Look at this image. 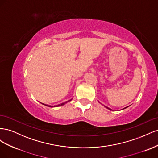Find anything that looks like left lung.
<instances>
[{"label": "left lung", "mask_w": 158, "mask_h": 158, "mask_svg": "<svg viewBox=\"0 0 158 158\" xmlns=\"http://www.w3.org/2000/svg\"><path fill=\"white\" fill-rule=\"evenodd\" d=\"M105 107H106V108H107L108 109H109V110H111H111H112V109H110V108H109V107H106V106H105ZM127 107H125V108H124V109H126Z\"/></svg>", "instance_id": "left-lung-1"}]
</instances>
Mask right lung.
<instances>
[{
	"label": "right lung",
	"mask_w": 158,
	"mask_h": 158,
	"mask_svg": "<svg viewBox=\"0 0 158 158\" xmlns=\"http://www.w3.org/2000/svg\"><path fill=\"white\" fill-rule=\"evenodd\" d=\"M70 101H71V99L69 100V101H68V102H70ZM68 102H65V103H61V104H59V105H58V106H56V107H59V106H63V105H64V103H67ZM43 104H44V103H43ZM44 105H45V104H44ZM45 106H46V105H45ZM49 107H51V106H49Z\"/></svg>",
	"instance_id": "obj_1"
}]
</instances>
